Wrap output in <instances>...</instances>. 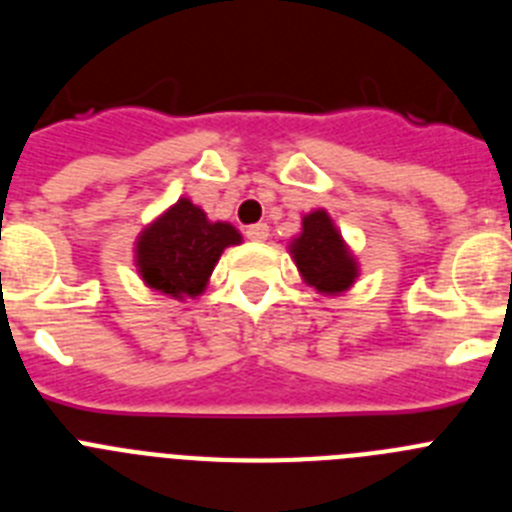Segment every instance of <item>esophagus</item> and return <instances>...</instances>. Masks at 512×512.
Wrapping results in <instances>:
<instances>
[{
  "instance_id": "obj_1",
  "label": "esophagus",
  "mask_w": 512,
  "mask_h": 512,
  "mask_svg": "<svg viewBox=\"0 0 512 512\" xmlns=\"http://www.w3.org/2000/svg\"><path fill=\"white\" fill-rule=\"evenodd\" d=\"M246 235H248V241H266L269 238V225L266 223H256V225H248L246 228Z\"/></svg>"
}]
</instances>
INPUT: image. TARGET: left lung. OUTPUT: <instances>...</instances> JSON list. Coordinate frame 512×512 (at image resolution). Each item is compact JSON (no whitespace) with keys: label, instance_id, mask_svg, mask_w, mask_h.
<instances>
[{"label":"left lung","instance_id":"1","mask_svg":"<svg viewBox=\"0 0 512 512\" xmlns=\"http://www.w3.org/2000/svg\"><path fill=\"white\" fill-rule=\"evenodd\" d=\"M289 253L305 284L320 295H341L359 277L354 253L348 251L341 230L325 210H312L302 217V233L292 238Z\"/></svg>","mask_w":512,"mask_h":512}]
</instances>
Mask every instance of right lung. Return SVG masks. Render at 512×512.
I'll return each instance as SVG.
<instances>
[{"label":"right lung","instance_id":"add662e5","mask_svg":"<svg viewBox=\"0 0 512 512\" xmlns=\"http://www.w3.org/2000/svg\"><path fill=\"white\" fill-rule=\"evenodd\" d=\"M238 243L241 233L233 225L212 223L205 210L182 197L138 235L135 266L146 287L161 295L200 297L225 248Z\"/></svg>","mask_w":512,"mask_h":512}]
</instances>
